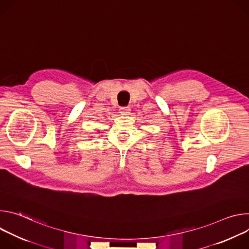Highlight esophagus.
<instances>
[{
    "mask_svg": "<svg viewBox=\"0 0 249 249\" xmlns=\"http://www.w3.org/2000/svg\"><path fill=\"white\" fill-rule=\"evenodd\" d=\"M130 107H126V106H124V107H120V109H119V112L121 113V114H128V113H130Z\"/></svg>",
    "mask_w": 249,
    "mask_h": 249,
    "instance_id": "obj_1",
    "label": "esophagus"
}]
</instances>
